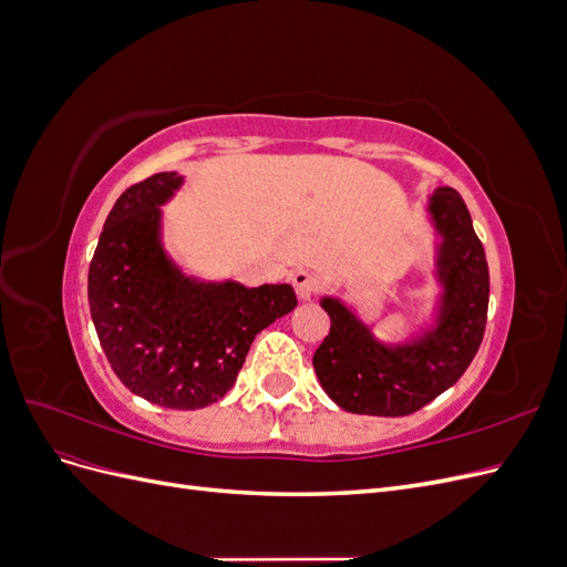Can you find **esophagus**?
Returning a JSON list of instances; mask_svg holds the SVG:
<instances>
[{
	"instance_id": "obj_1",
	"label": "esophagus",
	"mask_w": 567,
	"mask_h": 567,
	"mask_svg": "<svg viewBox=\"0 0 567 567\" xmlns=\"http://www.w3.org/2000/svg\"><path fill=\"white\" fill-rule=\"evenodd\" d=\"M293 288L300 300H312V296L317 293L319 288V277L315 271H307V269H300L293 274Z\"/></svg>"
}]
</instances>
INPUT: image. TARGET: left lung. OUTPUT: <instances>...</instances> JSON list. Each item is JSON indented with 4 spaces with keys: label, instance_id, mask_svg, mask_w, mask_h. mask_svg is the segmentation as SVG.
<instances>
[{
    "label": "left lung",
    "instance_id": "obj_1",
    "mask_svg": "<svg viewBox=\"0 0 567 567\" xmlns=\"http://www.w3.org/2000/svg\"><path fill=\"white\" fill-rule=\"evenodd\" d=\"M425 210L437 238L433 277L440 293L431 323L406 340L385 342L348 302L319 300L331 331L312 364L323 392L350 414H414L461 379L483 342L489 271L471 213L450 186L433 192Z\"/></svg>",
    "mask_w": 567,
    "mask_h": 567
}]
</instances>
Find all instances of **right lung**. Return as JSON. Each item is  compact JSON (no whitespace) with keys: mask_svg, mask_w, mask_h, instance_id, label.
I'll list each match as a JSON object with an SVG mask.
<instances>
[{"mask_svg":"<svg viewBox=\"0 0 567 567\" xmlns=\"http://www.w3.org/2000/svg\"><path fill=\"white\" fill-rule=\"evenodd\" d=\"M184 184L158 173L113 205L90 265L94 329L115 375L167 409H203L236 383L255 336L293 312L290 284L188 277L163 244V205Z\"/></svg>","mask_w":567,"mask_h":567,"instance_id":"1","label":"right lung"}]
</instances>
